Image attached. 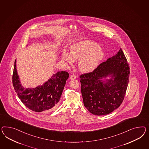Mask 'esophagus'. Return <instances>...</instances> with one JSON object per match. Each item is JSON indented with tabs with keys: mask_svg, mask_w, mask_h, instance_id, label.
<instances>
[{
	"mask_svg": "<svg viewBox=\"0 0 149 149\" xmlns=\"http://www.w3.org/2000/svg\"><path fill=\"white\" fill-rule=\"evenodd\" d=\"M76 79V76L75 75H72L70 77V79L71 80H74V79Z\"/></svg>",
	"mask_w": 149,
	"mask_h": 149,
	"instance_id": "obj_1",
	"label": "esophagus"
}]
</instances>
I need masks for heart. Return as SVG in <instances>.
<instances>
[{
  "instance_id": "obj_1",
  "label": "heart",
  "mask_w": 149,
  "mask_h": 149,
  "mask_svg": "<svg viewBox=\"0 0 149 149\" xmlns=\"http://www.w3.org/2000/svg\"><path fill=\"white\" fill-rule=\"evenodd\" d=\"M105 56V52L99 44L88 40H82L73 44L70 52H63V60L72 64L74 60L79 61V68L81 72H90L99 65Z\"/></svg>"
}]
</instances>
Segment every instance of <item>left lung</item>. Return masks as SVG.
I'll return each mask as SVG.
<instances>
[{
	"label": "left lung",
	"instance_id": "left-lung-1",
	"mask_svg": "<svg viewBox=\"0 0 149 149\" xmlns=\"http://www.w3.org/2000/svg\"><path fill=\"white\" fill-rule=\"evenodd\" d=\"M129 75V65L121 48L92 72L81 75L85 107L97 116L106 115L118 109L124 99Z\"/></svg>",
	"mask_w": 149,
	"mask_h": 149
}]
</instances>
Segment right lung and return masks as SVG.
Masks as SVG:
<instances>
[{"mask_svg":"<svg viewBox=\"0 0 149 149\" xmlns=\"http://www.w3.org/2000/svg\"><path fill=\"white\" fill-rule=\"evenodd\" d=\"M68 77V72H58L44 84L33 88H25L20 84L15 60L12 83L18 97L25 106L34 112H41L56 107Z\"/></svg>","mask_w":149,"mask_h":149,"instance_id":"add662e5","label":"right lung"}]
</instances>
